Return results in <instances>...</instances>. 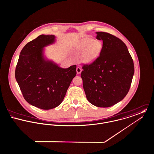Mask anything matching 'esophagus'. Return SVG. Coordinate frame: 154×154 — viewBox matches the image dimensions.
I'll return each instance as SVG.
<instances>
[{
  "label": "esophagus",
  "mask_w": 154,
  "mask_h": 154,
  "mask_svg": "<svg viewBox=\"0 0 154 154\" xmlns=\"http://www.w3.org/2000/svg\"><path fill=\"white\" fill-rule=\"evenodd\" d=\"M76 71H77V74H80L81 72H82V68H81L79 66H77Z\"/></svg>",
  "instance_id": "obj_1"
}]
</instances>
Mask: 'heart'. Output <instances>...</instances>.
<instances>
[{
    "label": "heart",
    "instance_id": "b5f03b06",
    "mask_svg": "<svg viewBox=\"0 0 154 154\" xmlns=\"http://www.w3.org/2000/svg\"><path fill=\"white\" fill-rule=\"evenodd\" d=\"M102 48L101 42L93 40L91 38H85L80 42L77 47V52L82 54V60L84 62L91 63L94 61L99 56Z\"/></svg>",
    "mask_w": 154,
    "mask_h": 154
}]
</instances>
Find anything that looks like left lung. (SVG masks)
<instances>
[{"label": "left lung", "mask_w": 154, "mask_h": 154, "mask_svg": "<svg viewBox=\"0 0 154 154\" xmlns=\"http://www.w3.org/2000/svg\"><path fill=\"white\" fill-rule=\"evenodd\" d=\"M103 45L99 57L83 65L81 77L88 101L97 107L111 106L123 100L134 72L133 59L122 40L105 32H96Z\"/></svg>", "instance_id": "obj_1"}]
</instances>
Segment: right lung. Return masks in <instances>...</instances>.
Listing matches in <instances>:
<instances>
[{
    "instance_id": "1",
    "label": "right lung",
    "mask_w": 154,
    "mask_h": 154,
    "mask_svg": "<svg viewBox=\"0 0 154 154\" xmlns=\"http://www.w3.org/2000/svg\"><path fill=\"white\" fill-rule=\"evenodd\" d=\"M55 42L54 35L42 34L29 42L20 52L15 79L26 100L42 109L61 103L73 78L76 65L61 68L45 58L44 48Z\"/></svg>"
}]
</instances>
